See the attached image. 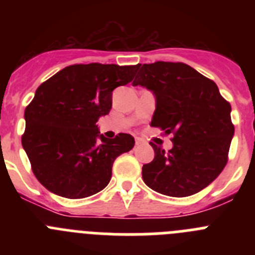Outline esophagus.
Listing matches in <instances>:
<instances>
[{"label":"esophagus","instance_id":"obj_1","mask_svg":"<svg viewBox=\"0 0 255 255\" xmlns=\"http://www.w3.org/2000/svg\"><path fill=\"white\" fill-rule=\"evenodd\" d=\"M141 143H143V140H141V139H135V145H136V147H138V145H140Z\"/></svg>","mask_w":255,"mask_h":255}]
</instances>
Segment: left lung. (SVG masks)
I'll return each instance as SVG.
<instances>
[{"instance_id":"left-lung-1","label":"left lung","mask_w":255,"mask_h":255,"mask_svg":"<svg viewBox=\"0 0 255 255\" xmlns=\"http://www.w3.org/2000/svg\"><path fill=\"white\" fill-rule=\"evenodd\" d=\"M132 85L153 92V128L172 134L168 152L150 143L154 159L144 164V182L168 197L203 190L224 170L234 136L231 106L213 80L182 62L139 64Z\"/></svg>"}]
</instances>
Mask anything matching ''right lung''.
<instances>
[{"instance_id": "obj_1", "label": "right lung", "mask_w": 255, "mask_h": 255, "mask_svg": "<svg viewBox=\"0 0 255 255\" xmlns=\"http://www.w3.org/2000/svg\"><path fill=\"white\" fill-rule=\"evenodd\" d=\"M136 67L71 65L38 87L25 108L21 144L38 181L53 194H96L111 180L115 159L132 149L131 135L107 139L97 121L111 110L112 91L131 82Z\"/></svg>"}]
</instances>
